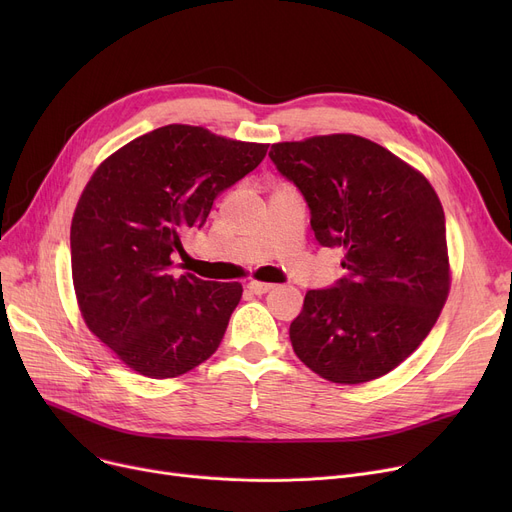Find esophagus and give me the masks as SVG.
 Returning a JSON list of instances; mask_svg holds the SVG:
<instances>
[{
    "instance_id": "34e87169",
    "label": "esophagus",
    "mask_w": 512,
    "mask_h": 512,
    "mask_svg": "<svg viewBox=\"0 0 512 512\" xmlns=\"http://www.w3.org/2000/svg\"><path fill=\"white\" fill-rule=\"evenodd\" d=\"M247 288H249L253 294H265V292H270V290L274 288V284H270V282H257V280H251V282L247 284Z\"/></svg>"
}]
</instances>
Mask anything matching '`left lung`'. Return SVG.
<instances>
[{
	"label": "left lung",
	"instance_id": "obj_1",
	"mask_svg": "<svg viewBox=\"0 0 512 512\" xmlns=\"http://www.w3.org/2000/svg\"><path fill=\"white\" fill-rule=\"evenodd\" d=\"M319 245L344 249L346 276L309 290L290 324L297 357L334 384L398 367L432 332L450 290L444 209L429 180L357 134L274 143Z\"/></svg>",
	"mask_w": 512,
	"mask_h": 512
}]
</instances>
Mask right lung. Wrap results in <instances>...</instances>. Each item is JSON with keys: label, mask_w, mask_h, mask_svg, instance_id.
<instances>
[{"label": "right lung", "mask_w": 512, "mask_h": 512, "mask_svg": "<svg viewBox=\"0 0 512 512\" xmlns=\"http://www.w3.org/2000/svg\"><path fill=\"white\" fill-rule=\"evenodd\" d=\"M267 147L168 124L93 172L70 226L76 303L87 328L132 371L176 378L218 351L242 286L176 276L172 255Z\"/></svg>", "instance_id": "1"}]
</instances>
